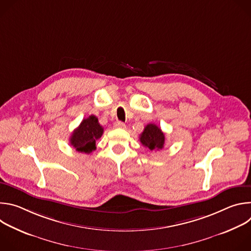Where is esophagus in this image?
<instances>
[{
  "label": "esophagus",
  "mask_w": 251,
  "mask_h": 251,
  "mask_svg": "<svg viewBox=\"0 0 251 251\" xmlns=\"http://www.w3.org/2000/svg\"><path fill=\"white\" fill-rule=\"evenodd\" d=\"M114 127H115V128H120V129H125V128H126V125H125V123H123V122H121V121H118V122H116V123L114 124Z\"/></svg>",
  "instance_id": "obj_1"
}]
</instances>
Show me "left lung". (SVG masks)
<instances>
[{
    "label": "left lung",
    "instance_id": "8db88e82",
    "mask_svg": "<svg viewBox=\"0 0 251 251\" xmlns=\"http://www.w3.org/2000/svg\"><path fill=\"white\" fill-rule=\"evenodd\" d=\"M139 139L142 145L151 151H159L164 148L165 134L155 124H148L140 134Z\"/></svg>",
    "mask_w": 251,
    "mask_h": 251
}]
</instances>
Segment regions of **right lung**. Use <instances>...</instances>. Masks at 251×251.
Segmentation results:
<instances>
[{
  "label": "right lung",
  "mask_w": 251,
  "mask_h": 251,
  "mask_svg": "<svg viewBox=\"0 0 251 251\" xmlns=\"http://www.w3.org/2000/svg\"><path fill=\"white\" fill-rule=\"evenodd\" d=\"M103 127L94 115L82 120L80 125L70 136V145L77 152L89 154L96 149V141L102 136Z\"/></svg>",
  "instance_id": "right-lung-1"
}]
</instances>
